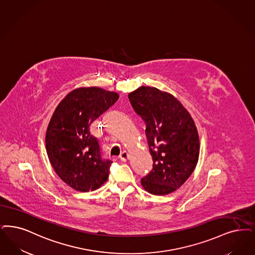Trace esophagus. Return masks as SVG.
<instances>
[{"mask_svg": "<svg viewBox=\"0 0 255 255\" xmlns=\"http://www.w3.org/2000/svg\"><path fill=\"white\" fill-rule=\"evenodd\" d=\"M128 157H129V155H128V153H126L125 151L120 154V158H121L122 161H126V160L128 159Z\"/></svg>", "mask_w": 255, "mask_h": 255, "instance_id": "34e87169", "label": "esophagus"}]
</instances>
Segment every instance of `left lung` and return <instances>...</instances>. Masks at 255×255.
<instances>
[{"label":"left lung","instance_id":"1","mask_svg":"<svg viewBox=\"0 0 255 255\" xmlns=\"http://www.w3.org/2000/svg\"><path fill=\"white\" fill-rule=\"evenodd\" d=\"M133 110L146 123L153 169L141 178L150 194H171L194 172L199 156L195 124L183 105L169 93L141 86L128 96Z\"/></svg>","mask_w":255,"mask_h":255}]
</instances>
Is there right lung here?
I'll return each mask as SVG.
<instances>
[{
    "label": "right lung",
    "instance_id": "1",
    "mask_svg": "<svg viewBox=\"0 0 255 255\" xmlns=\"http://www.w3.org/2000/svg\"><path fill=\"white\" fill-rule=\"evenodd\" d=\"M119 95L99 87L70 92L58 105L46 131V151L53 169L68 186L80 192L100 188L112 161L102 157L91 123L106 112Z\"/></svg>",
    "mask_w": 255,
    "mask_h": 255
}]
</instances>
